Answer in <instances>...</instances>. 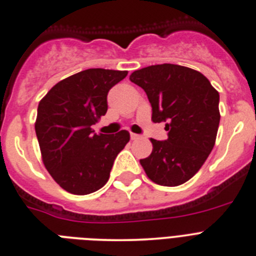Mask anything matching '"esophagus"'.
Instances as JSON below:
<instances>
[{
  "instance_id": "34e87169",
  "label": "esophagus",
  "mask_w": 256,
  "mask_h": 256,
  "mask_svg": "<svg viewBox=\"0 0 256 256\" xmlns=\"http://www.w3.org/2000/svg\"><path fill=\"white\" fill-rule=\"evenodd\" d=\"M130 138H131V140H138V138H140L141 136H140V135H138V134L131 132V134H130Z\"/></svg>"
}]
</instances>
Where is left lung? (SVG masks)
I'll return each mask as SVG.
<instances>
[{"label":"left lung","instance_id":"1","mask_svg":"<svg viewBox=\"0 0 256 256\" xmlns=\"http://www.w3.org/2000/svg\"><path fill=\"white\" fill-rule=\"evenodd\" d=\"M131 82L144 88L154 122H166L168 138H150L152 152L140 164L155 184L178 186L204 165L216 140L219 92L202 72L172 64L134 71Z\"/></svg>","mask_w":256,"mask_h":256}]
</instances>
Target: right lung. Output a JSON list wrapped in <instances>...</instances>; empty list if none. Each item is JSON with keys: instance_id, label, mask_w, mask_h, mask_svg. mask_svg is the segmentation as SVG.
Segmentation results:
<instances>
[{"instance_id": "obj_1", "label": "right lung", "mask_w": 256, "mask_h": 256, "mask_svg": "<svg viewBox=\"0 0 256 256\" xmlns=\"http://www.w3.org/2000/svg\"><path fill=\"white\" fill-rule=\"evenodd\" d=\"M128 71L88 68L57 82L40 101L34 122L44 168L64 190L75 195L95 192L108 182L118 154L130 140L92 134L108 111V94Z\"/></svg>"}]
</instances>
